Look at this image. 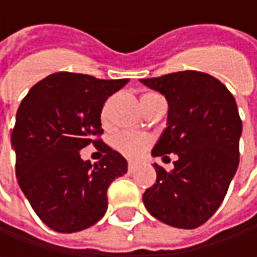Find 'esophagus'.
<instances>
[{"label": "esophagus", "mask_w": 257, "mask_h": 257, "mask_svg": "<svg viewBox=\"0 0 257 257\" xmlns=\"http://www.w3.org/2000/svg\"><path fill=\"white\" fill-rule=\"evenodd\" d=\"M136 170H137V164L128 163V173H134Z\"/></svg>", "instance_id": "34e87169"}]
</instances>
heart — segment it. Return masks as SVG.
I'll return each instance as SVG.
<instances>
[{
    "instance_id": "1",
    "label": "heart",
    "mask_w": 257,
    "mask_h": 257,
    "mask_svg": "<svg viewBox=\"0 0 257 257\" xmlns=\"http://www.w3.org/2000/svg\"><path fill=\"white\" fill-rule=\"evenodd\" d=\"M160 95L156 93H144L140 98V103L146 104L149 101H153L156 98H159ZM108 108H110V100L104 104L101 108V123L105 125L108 121ZM152 144V139L149 136L144 134H136V133H120L117 134L113 139V147L118 152V153L130 159V160H136L139 159L142 154L150 147Z\"/></svg>"
}]
</instances>
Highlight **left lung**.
Masks as SVG:
<instances>
[{
    "label": "left lung",
    "mask_w": 257,
    "mask_h": 257,
    "mask_svg": "<svg viewBox=\"0 0 257 257\" xmlns=\"http://www.w3.org/2000/svg\"><path fill=\"white\" fill-rule=\"evenodd\" d=\"M142 83L169 103L167 128L152 154L179 156L170 172L154 163L157 179L144 192V206L173 227H199L222 204L239 166L242 120L234 97L217 78L193 70Z\"/></svg>",
    "instance_id": "obj_1"
}]
</instances>
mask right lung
I'll use <instances>...</instances> for the list:
<instances>
[{
	"label": "right lung",
	"mask_w": 257,
	"mask_h": 257,
	"mask_svg": "<svg viewBox=\"0 0 257 257\" xmlns=\"http://www.w3.org/2000/svg\"><path fill=\"white\" fill-rule=\"evenodd\" d=\"M127 83L61 71L33 85L18 107L11 134L17 180L55 232H80L98 222L108 186L127 172L125 159L100 139L104 103ZM88 144L104 153L94 166L79 156Z\"/></svg>",
	"instance_id": "right-lung-1"
}]
</instances>
